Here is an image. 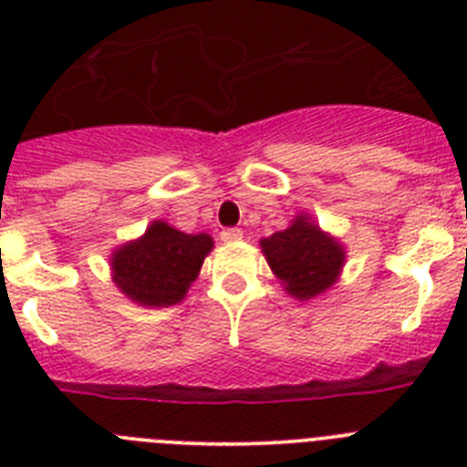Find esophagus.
Here are the masks:
<instances>
[{
  "mask_svg": "<svg viewBox=\"0 0 467 467\" xmlns=\"http://www.w3.org/2000/svg\"><path fill=\"white\" fill-rule=\"evenodd\" d=\"M243 238V231L241 229H224L222 231V241L224 243H236Z\"/></svg>",
  "mask_w": 467,
  "mask_h": 467,
  "instance_id": "1",
  "label": "esophagus"
}]
</instances>
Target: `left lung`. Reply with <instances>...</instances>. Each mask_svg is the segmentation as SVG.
I'll list each match as a JSON object with an SVG mask.
<instances>
[{
  "label": "left lung",
  "mask_w": 467,
  "mask_h": 467,
  "mask_svg": "<svg viewBox=\"0 0 467 467\" xmlns=\"http://www.w3.org/2000/svg\"><path fill=\"white\" fill-rule=\"evenodd\" d=\"M259 247L283 290L299 301L325 295L346 264L339 238L320 229L308 213H299L287 229L262 238Z\"/></svg>",
  "instance_id": "8db88e82"
}]
</instances>
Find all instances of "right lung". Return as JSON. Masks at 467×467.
<instances>
[{
	"label": "right lung",
	"mask_w": 467,
	"mask_h": 467,
	"mask_svg": "<svg viewBox=\"0 0 467 467\" xmlns=\"http://www.w3.org/2000/svg\"><path fill=\"white\" fill-rule=\"evenodd\" d=\"M213 247L208 234H184L154 220L142 236L111 250V280L140 306H175L187 296Z\"/></svg>",
	"instance_id": "1"
}]
</instances>
